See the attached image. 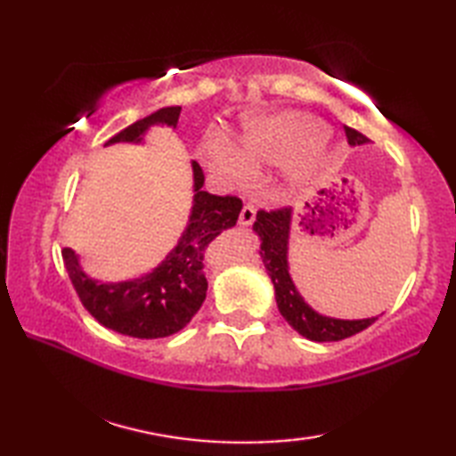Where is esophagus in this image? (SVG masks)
I'll list each match as a JSON object with an SVG mask.
<instances>
[{
  "instance_id": "1",
  "label": "esophagus",
  "mask_w": 456,
  "mask_h": 456,
  "mask_svg": "<svg viewBox=\"0 0 456 456\" xmlns=\"http://www.w3.org/2000/svg\"><path fill=\"white\" fill-rule=\"evenodd\" d=\"M255 217H256V209L253 206H245L243 209H240V213H239V225L247 227V225H250V223L255 221Z\"/></svg>"
}]
</instances>
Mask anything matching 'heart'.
<instances>
[{
    "instance_id": "b5f03b06",
    "label": "heart",
    "mask_w": 456,
    "mask_h": 456,
    "mask_svg": "<svg viewBox=\"0 0 456 456\" xmlns=\"http://www.w3.org/2000/svg\"><path fill=\"white\" fill-rule=\"evenodd\" d=\"M327 133V125L315 115L278 111L248 121L239 134V151L227 141H211L201 144L198 157L227 182L245 180L250 167L294 159L289 180L305 183L337 162L338 152Z\"/></svg>"
}]
</instances>
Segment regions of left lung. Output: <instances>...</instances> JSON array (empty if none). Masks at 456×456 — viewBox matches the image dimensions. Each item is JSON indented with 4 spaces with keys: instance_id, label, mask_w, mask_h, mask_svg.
Segmentation results:
<instances>
[{
    "instance_id": "1",
    "label": "left lung",
    "mask_w": 456,
    "mask_h": 456,
    "mask_svg": "<svg viewBox=\"0 0 456 456\" xmlns=\"http://www.w3.org/2000/svg\"><path fill=\"white\" fill-rule=\"evenodd\" d=\"M346 139L351 147L358 144H368L370 139H366L362 133L356 129L345 127ZM292 208H282L276 211H258L253 231L260 239V258L266 273L274 284V296L278 312L282 314L286 322L292 329L309 338V341L329 343L341 341V338L353 337L370 327L378 317L368 319H337L317 314L309 305L302 294L297 292L292 276H289V263H288V245H289V231H292Z\"/></svg>"
}]
</instances>
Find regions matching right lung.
<instances>
[{"label":"right lung","instance_id":"add662e5","mask_svg":"<svg viewBox=\"0 0 456 456\" xmlns=\"http://www.w3.org/2000/svg\"><path fill=\"white\" fill-rule=\"evenodd\" d=\"M182 108H162L149 118L134 121L115 134L105 147L115 142L144 141L154 125L176 129ZM193 198L188 225L162 263L151 273L125 282H100L80 265V256L64 247L62 260L82 305L103 327L134 338H160L178 333L198 314L208 294L203 260L213 239L235 227L243 201L235 196H213L201 190L203 170L191 162Z\"/></svg>","mask_w":456,"mask_h":456}]
</instances>
